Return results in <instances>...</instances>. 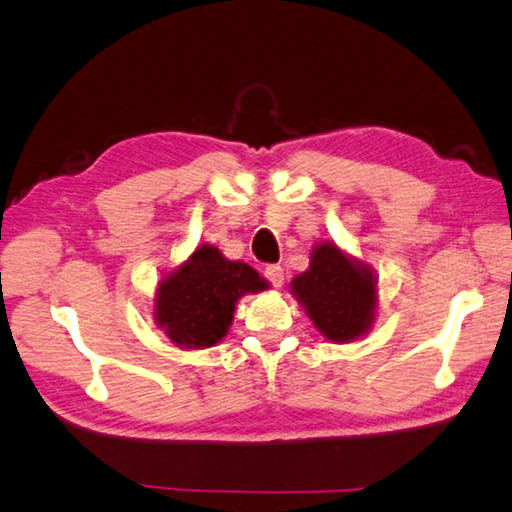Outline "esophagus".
Wrapping results in <instances>:
<instances>
[{
    "label": "esophagus",
    "instance_id": "obj_1",
    "mask_svg": "<svg viewBox=\"0 0 512 512\" xmlns=\"http://www.w3.org/2000/svg\"><path fill=\"white\" fill-rule=\"evenodd\" d=\"M264 275H266L268 282L273 284L275 288H279V286L284 284V268H282V266H277V264H273V266H266Z\"/></svg>",
    "mask_w": 512,
    "mask_h": 512
}]
</instances>
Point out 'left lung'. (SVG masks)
Wrapping results in <instances>:
<instances>
[{"mask_svg": "<svg viewBox=\"0 0 512 512\" xmlns=\"http://www.w3.org/2000/svg\"><path fill=\"white\" fill-rule=\"evenodd\" d=\"M290 293L333 344L357 342L375 324L379 306L375 270L335 242L313 246L310 264L290 282Z\"/></svg>", "mask_w": 512, "mask_h": 512, "instance_id": "left-lung-1", "label": "left lung"}]
</instances>
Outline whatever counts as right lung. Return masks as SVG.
I'll return each instance as SVG.
<instances>
[{
	"mask_svg": "<svg viewBox=\"0 0 512 512\" xmlns=\"http://www.w3.org/2000/svg\"><path fill=\"white\" fill-rule=\"evenodd\" d=\"M268 279L246 262H230L213 244H199L162 277L153 297L155 326L182 350L222 342L244 295L268 290Z\"/></svg>",
	"mask_w": 512,
	"mask_h": 512,
	"instance_id": "add662e5",
	"label": "right lung"
}]
</instances>
